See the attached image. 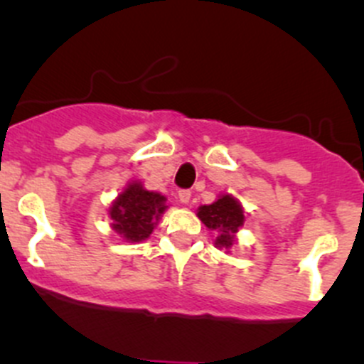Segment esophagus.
Returning <instances> with one entry per match:
<instances>
[{
	"label": "esophagus",
	"mask_w": 364,
	"mask_h": 364,
	"mask_svg": "<svg viewBox=\"0 0 364 364\" xmlns=\"http://www.w3.org/2000/svg\"><path fill=\"white\" fill-rule=\"evenodd\" d=\"M178 200H181L182 203H189L191 191L189 189H181V191H178Z\"/></svg>",
	"instance_id": "esophagus-1"
}]
</instances>
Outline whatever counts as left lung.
I'll use <instances>...</instances> for the list:
<instances>
[{"instance_id": "8db88e82", "label": "left lung", "mask_w": 364, "mask_h": 364, "mask_svg": "<svg viewBox=\"0 0 364 364\" xmlns=\"http://www.w3.org/2000/svg\"><path fill=\"white\" fill-rule=\"evenodd\" d=\"M198 217L203 224L217 233L215 243L223 249H230L233 245L235 233L243 224V210L237 200L231 196H223L212 205H203L198 210Z\"/></svg>"}]
</instances>
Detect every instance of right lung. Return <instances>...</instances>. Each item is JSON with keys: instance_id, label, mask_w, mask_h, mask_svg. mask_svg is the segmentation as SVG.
Wrapping results in <instances>:
<instances>
[{"instance_id": "obj_1", "label": "right lung", "mask_w": 364, "mask_h": 364, "mask_svg": "<svg viewBox=\"0 0 364 364\" xmlns=\"http://www.w3.org/2000/svg\"><path fill=\"white\" fill-rule=\"evenodd\" d=\"M164 208V196L131 183L110 208L114 230L129 242H141L151 237Z\"/></svg>"}]
</instances>
